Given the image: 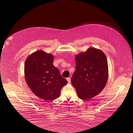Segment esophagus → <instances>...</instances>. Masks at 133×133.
Instances as JSON below:
<instances>
[{
	"label": "esophagus",
	"mask_w": 133,
	"mask_h": 133,
	"mask_svg": "<svg viewBox=\"0 0 133 133\" xmlns=\"http://www.w3.org/2000/svg\"><path fill=\"white\" fill-rule=\"evenodd\" d=\"M67 80L68 81V83L71 82V79H70V77H68V78H67Z\"/></svg>",
	"instance_id": "1"
}]
</instances>
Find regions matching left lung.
<instances>
[{
  "label": "left lung",
  "mask_w": 133,
  "mask_h": 133,
  "mask_svg": "<svg viewBox=\"0 0 133 133\" xmlns=\"http://www.w3.org/2000/svg\"><path fill=\"white\" fill-rule=\"evenodd\" d=\"M76 70L71 83L76 89L78 97L83 100L98 95L107 82V59L102 51L89 48L75 56Z\"/></svg>",
  "instance_id": "left-lung-1"
}]
</instances>
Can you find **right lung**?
Listing matches in <instances>:
<instances>
[{
    "label": "right lung",
    "mask_w": 133,
    "mask_h": 133,
    "mask_svg": "<svg viewBox=\"0 0 133 133\" xmlns=\"http://www.w3.org/2000/svg\"><path fill=\"white\" fill-rule=\"evenodd\" d=\"M53 60L52 54L38 50L29 55L25 62L27 84L35 95L45 101L58 98L61 89L68 83L53 65Z\"/></svg>",
    "instance_id": "1"
}]
</instances>
